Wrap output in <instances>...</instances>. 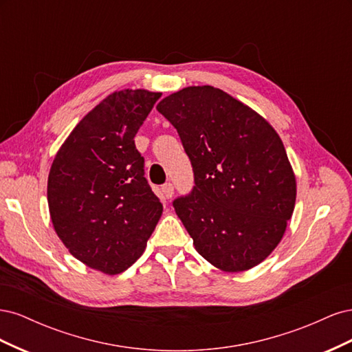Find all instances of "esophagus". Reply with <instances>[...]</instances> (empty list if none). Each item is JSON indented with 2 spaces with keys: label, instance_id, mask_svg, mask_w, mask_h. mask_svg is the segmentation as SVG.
<instances>
[{
  "label": "esophagus",
  "instance_id": "34e87169",
  "mask_svg": "<svg viewBox=\"0 0 352 352\" xmlns=\"http://www.w3.org/2000/svg\"><path fill=\"white\" fill-rule=\"evenodd\" d=\"M162 192H163V195L168 199V198H172L173 197V194H175V186L172 185V184H164L163 186H162Z\"/></svg>",
  "mask_w": 352,
  "mask_h": 352
}]
</instances>
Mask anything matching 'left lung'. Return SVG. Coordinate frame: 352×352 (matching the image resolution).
<instances>
[{
    "instance_id": "obj_1",
    "label": "left lung",
    "mask_w": 352,
    "mask_h": 352,
    "mask_svg": "<svg viewBox=\"0 0 352 352\" xmlns=\"http://www.w3.org/2000/svg\"><path fill=\"white\" fill-rule=\"evenodd\" d=\"M157 110L192 164L195 186L173 207L195 250L223 272L252 269L278 247L295 207V175L279 135L208 85L168 95Z\"/></svg>"
}]
</instances>
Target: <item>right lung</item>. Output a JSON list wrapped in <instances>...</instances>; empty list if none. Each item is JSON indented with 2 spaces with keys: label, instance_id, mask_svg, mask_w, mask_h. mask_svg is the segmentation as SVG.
<instances>
[{
  "label": "right lung",
  "instance_id": "1",
  "mask_svg": "<svg viewBox=\"0 0 352 352\" xmlns=\"http://www.w3.org/2000/svg\"><path fill=\"white\" fill-rule=\"evenodd\" d=\"M160 92L123 89L92 109L61 145L48 175L52 226L73 257L119 274L141 257L163 206L133 138Z\"/></svg>",
  "mask_w": 352,
  "mask_h": 352
}]
</instances>
